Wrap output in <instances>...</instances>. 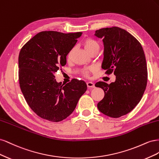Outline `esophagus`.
<instances>
[{
  "instance_id": "34e87169",
  "label": "esophagus",
  "mask_w": 159,
  "mask_h": 159,
  "mask_svg": "<svg viewBox=\"0 0 159 159\" xmlns=\"http://www.w3.org/2000/svg\"><path fill=\"white\" fill-rule=\"evenodd\" d=\"M87 86L88 88H94L95 84L93 82H90V81H89V82H87Z\"/></svg>"
}]
</instances>
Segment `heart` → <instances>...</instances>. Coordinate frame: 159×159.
Segmentation results:
<instances>
[{
	"mask_svg": "<svg viewBox=\"0 0 159 159\" xmlns=\"http://www.w3.org/2000/svg\"><path fill=\"white\" fill-rule=\"evenodd\" d=\"M82 44L84 47L85 50L87 51L89 54L91 52H93L95 50H99V45L98 43L96 42L95 40L92 39V38H86L84 40ZM73 52L74 50H71L69 52L68 55H67V61H70L72 58V55H73ZM93 71L92 69H87V70H84L82 71H81V75H82L85 78H88L89 76V74L91 71Z\"/></svg>",
	"mask_w": 159,
	"mask_h": 159,
	"instance_id": "heart-1",
	"label": "heart"
}]
</instances>
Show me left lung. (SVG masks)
<instances>
[{
  "label": "left lung",
  "mask_w": 159,
  "mask_h": 159,
  "mask_svg": "<svg viewBox=\"0 0 159 159\" xmlns=\"http://www.w3.org/2000/svg\"><path fill=\"white\" fill-rule=\"evenodd\" d=\"M95 35L103 38L105 74L116 75L115 82L103 81L95 87L103 89V99L98 108L107 116L119 118L131 112L145 92L147 84V66L143 47L131 34L117 26L101 28Z\"/></svg>",
  "instance_id": "1"
}]
</instances>
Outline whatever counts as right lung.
<instances>
[{
	"instance_id": "right-lung-1",
	"label": "right lung",
	"mask_w": 159,
	"mask_h": 159,
	"mask_svg": "<svg viewBox=\"0 0 159 159\" xmlns=\"http://www.w3.org/2000/svg\"><path fill=\"white\" fill-rule=\"evenodd\" d=\"M81 32L38 33L21 48L18 56L20 88L29 107L40 117L59 122L74 111L87 90L84 81L57 83L56 71L66 64V56Z\"/></svg>"
}]
</instances>
